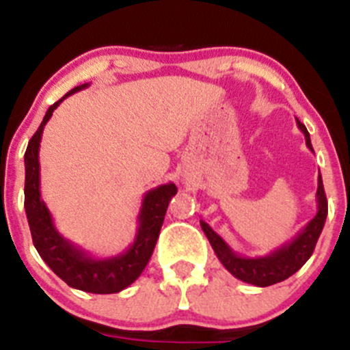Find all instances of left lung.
I'll return each instance as SVG.
<instances>
[{
    "mask_svg": "<svg viewBox=\"0 0 350 350\" xmlns=\"http://www.w3.org/2000/svg\"><path fill=\"white\" fill-rule=\"evenodd\" d=\"M296 125L301 130L303 135H305L306 147L313 152L312 140H310V133L306 130V126L296 118ZM328 213V204H327V196L325 189H323L322 176L319 174V188H317V215L312 220L306 224L305 228L298 232V234L293 237V241L283 243L281 247H278L276 250H273L267 256H259V257H243L239 256L237 252L230 249L227 242L206 224V221L200 220L201 228H203L204 235L210 241L211 247H213L215 254L220 259V262L224 264L225 269L230 274H234L237 280L243 281V283H249L254 286H260V288H266V286L281 283V281L288 280L289 276L296 273L306 260L312 257L313 250H315L317 241H319L320 234L323 230V225H325Z\"/></svg>",
    "mask_w": 350,
    "mask_h": 350,
    "instance_id": "obj_1",
    "label": "left lung"
}]
</instances>
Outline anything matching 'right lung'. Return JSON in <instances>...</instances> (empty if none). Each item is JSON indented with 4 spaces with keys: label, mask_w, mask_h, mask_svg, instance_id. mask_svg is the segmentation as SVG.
I'll use <instances>...</instances> for the list:
<instances>
[{
    "label": "right lung",
    "mask_w": 350,
    "mask_h": 350,
    "mask_svg": "<svg viewBox=\"0 0 350 350\" xmlns=\"http://www.w3.org/2000/svg\"><path fill=\"white\" fill-rule=\"evenodd\" d=\"M88 84L74 88L45 113L40 126L30 139L25 152V211L30 225L31 241L44 262L70 288L81 291L109 295L130 286L142 274L154 252L169 201L178 193L174 183L161 185L144 195L137 221L135 239L123 254L107 259H96L81 247L62 237L55 228L52 215L40 195V150L44 126L51 120L54 109L70 94L84 90Z\"/></svg>",
    "instance_id": "1"
}]
</instances>
